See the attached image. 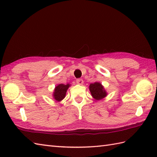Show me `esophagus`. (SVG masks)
Wrapping results in <instances>:
<instances>
[{
	"instance_id": "34e87169",
	"label": "esophagus",
	"mask_w": 157,
	"mask_h": 157,
	"mask_svg": "<svg viewBox=\"0 0 157 157\" xmlns=\"http://www.w3.org/2000/svg\"><path fill=\"white\" fill-rule=\"evenodd\" d=\"M76 83L79 85H82L83 84H84V81H83L82 79H78L76 80Z\"/></svg>"
}]
</instances>
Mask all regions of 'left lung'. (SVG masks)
Returning <instances> with one entry per match:
<instances>
[{
	"label": "left lung",
	"mask_w": 157,
	"mask_h": 157,
	"mask_svg": "<svg viewBox=\"0 0 157 157\" xmlns=\"http://www.w3.org/2000/svg\"><path fill=\"white\" fill-rule=\"evenodd\" d=\"M89 90L92 97L96 101H100L107 96V92L100 82H94L89 86Z\"/></svg>",
	"instance_id": "1"
}]
</instances>
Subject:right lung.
Masks as SVG:
<instances>
[{
    "label": "right lung",
    "instance_id": "obj_1",
    "mask_svg": "<svg viewBox=\"0 0 157 157\" xmlns=\"http://www.w3.org/2000/svg\"><path fill=\"white\" fill-rule=\"evenodd\" d=\"M71 86V84H60L57 86H56L55 88L54 92H53L52 96L56 101L60 102L63 99H64L66 95V92L67 91L68 88Z\"/></svg>",
    "mask_w": 157,
    "mask_h": 157
}]
</instances>
